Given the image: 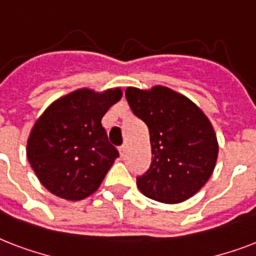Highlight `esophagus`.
Returning a JSON list of instances; mask_svg holds the SVG:
<instances>
[{
	"label": "esophagus",
	"mask_w": 256,
	"mask_h": 256,
	"mask_svg": "<svg viewBox=\"0 0 256 256\" xmlns=\"http://www.w3.org/2000/svg\"><path fill=\"white\" fill-rule=\"evenodd\" d=\"M118 150H120V158H124V156H126V146H120Z\"/></svg>",
	"instance_id": "obj_1"
}]
</instances>
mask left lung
Listing matches in <instances>:
<instances>
[{"mask_svg":"<svg viewBox=\"0 0 256 256\" xmlns=\"http://www.w3.org/2000/svg\"><path fill=\"white\" fill-rule=\"evenodd\" d=\"M124 96L150 132L152 164L136 176L140 191L168 204L191 198L208 180L218 158L208 118L192 100L164 86L128 88Z\"/></svg>","mask_w":256,"mask_h":256,"instance_id":"1","label":"left lung"}]
</instances>
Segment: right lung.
Wrapping results in <instances>:
<instances>
[{"label":"right lung","instance_id":"1","mask_svg":"<svg viewBox=\"0 0 256 256\" xmlns=\"http://www.w3.org/2000/svg\"><path fill=\"white\" fill-rule=\"evenodd\" d=\"M122 96L120 88H80L50 104L32 128L26 156L40 182L60 198L92 195L120 156L100 124Z\"/></svg>","mask_w":256,"mask_h":256}]
</instances>
